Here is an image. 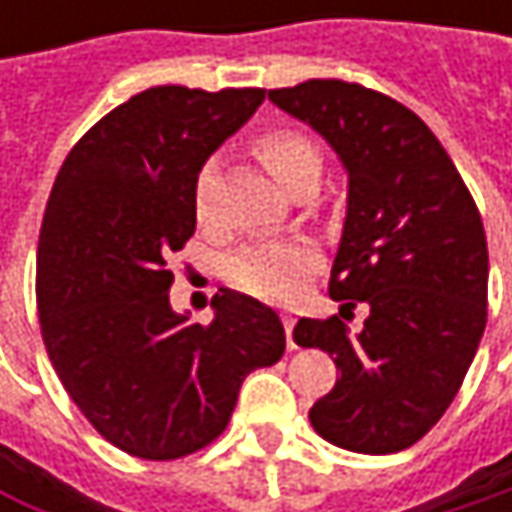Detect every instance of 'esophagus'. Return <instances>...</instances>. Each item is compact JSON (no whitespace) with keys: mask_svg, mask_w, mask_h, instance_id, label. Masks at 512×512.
<instances>
[{"mask_svg":"<svg viewBox=\"0 0 512 512\" xmlns=\"http://www.w3.org/2000/svg\"><path fill=\"white\" fill-rule=\"evenodd\" d=\"M281 323H284V332H287V350H296V341H293V317L290 314H281Z\"/></svg>","mask_w":512,"mask_h":512,"instance_id":"obj_1","label":"esophagus"}]
</instances>
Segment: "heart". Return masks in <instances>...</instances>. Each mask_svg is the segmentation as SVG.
Listing matches in <instances>:
<instances>
[{"mask_svg": "<svg viewBox=\"0 0 512 512\" xmlns=\"http://www.w3.org/2000/svg\"><path fill=\"white\" fill-rule=\"evenodd\" d=\"M252 154L290 192L305 183H317L323 171L320 145L308 133L293 127H275L257 133L252 139ZM213 180H216V159H207L192 183V204L198 219L207 216ZM311 269H314V249L308 243H278V246H257L243 252L231 266V278L237 287H243L257 299L281 302L299 293Z\"/></svg>", "mask_w": 512, "mask_h": 512, "instance_id": "b5f03b06", "label": "heart"}]
</instances>
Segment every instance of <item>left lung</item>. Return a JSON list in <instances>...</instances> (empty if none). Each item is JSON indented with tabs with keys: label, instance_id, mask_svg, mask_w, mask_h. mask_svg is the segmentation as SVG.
Masks as SVG:
<instances>
[{
	"label": "left lung",
	"instance_id": "left-lung-1",
	"mask_svg": "<svg viewBox=\"0 0 512 512\" xmlns=\"http://www.w3.org/2000/svg\"><path fill=\"white\" fill-rule=\"evenodd\" d=\"M350 174V204L329 293L370 308L361 332L335 314L302 317L299 347L335 356V388L308 418L332 445L397 454L454 403L486 329L489 252L477 204L433 130L403 103L344 79L272 88Z\"/></svg>",
	"mask_w": 512,
	"mask_h": 512
}]
</instances>
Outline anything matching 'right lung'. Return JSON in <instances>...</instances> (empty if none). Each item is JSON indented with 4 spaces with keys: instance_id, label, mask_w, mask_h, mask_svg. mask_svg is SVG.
Returning <instances> with one entry per match:
<instances>
[{
    "instance_id": "add662e5",
    "label": "right lung",
    "mask_w": 512,
    "mask_h": 512,
    "mask_svg": "<svg viewBox=\"0 0 512 512\" xmlns=\"http://www.w3.org/2000/svg\"><path fill=\"white\" fill-rule=\"evenodd\" d=\"M263 94H133L70 148L52 183L38 240L41 338L70 400L130 457L168 462L207 448L243 379L284 356L278 314L246 293H216L210 323H186L168 305V260L195 234V174Z\"/></svg>"
}]
</instances>
